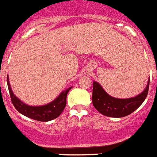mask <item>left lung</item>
Instances as JSON below:
<instances>
[{"instance_id":"1","label":"left lung","mask_w":157,"mask_h":157,"mask_svg":"<svg viewBox=\"0 0 157 157\" xmlns=\"http://www.w3.org/2000/svg\"><path fill=\"white\" fill-rule=\"evenodd\" d=\"M150 80L144 90L135 97L128 99L114 98L109 95L101 84L93 82L92 102L95 109L102 115L112 117H123L134 112L139 108L146 98L149 90Z\"/></svg>"}]
</instances>
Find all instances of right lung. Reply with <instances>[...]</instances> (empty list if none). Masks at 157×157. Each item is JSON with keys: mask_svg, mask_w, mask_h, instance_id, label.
<instances>
[{"mask_svg": "<svg viewBox=\"0 0 157 157\" xmlns=\"http://www.w3.org/2000/svg\"><path fill=\"white\" fill-rule=\"evenodd\" d=\"M6 81H7V86L9 90L11 100L14 107L17 109V111L29 118L40 121V122H48L60 116V114L63 112V110L66 106L67 93L72 89V87H70L67 89L66 90L63 91L59 94L57 98H56L53 101L50 102L46 105L33 106V105H26L25 103L21 101L17 96H15V94H13V90L11 89L8 75L6 78Z\"/></svg>", "mask_w": 157, "mask_h": 157, "instance_id": "obj_1", "label": "right lung"}]
</instances>
